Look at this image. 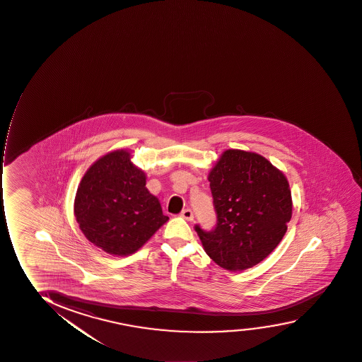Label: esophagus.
I'll list each match as a JSON object with an SVG mask.
<instances>
[{
	"label": "esophagus",
	"mask_w": 362,
	"mask_h": 362,
	"mask_svg": "<svg viewBox=\"0 0 362 362\" xmlns=\"http://www.w3.org/2000/svg\"><path fill=\"white\" fill-rule=\"evenodd\" d=\"M181 216H182L185 220H187V221H192L193 220V213H192L191 209H185L182 210V213H181Z\"/></svg>",
	"instance_id": "1"
}]
</instances>
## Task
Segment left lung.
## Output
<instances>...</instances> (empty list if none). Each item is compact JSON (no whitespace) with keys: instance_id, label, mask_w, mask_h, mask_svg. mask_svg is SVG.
I'll return each mask as SVG.
<instances>
[{"instance_id":"1","label":"left lung","mask_w":362,"mask_h":362,"mask_svg":"<svg viewBox=\"0 0 362 362\" xmlns=\"http://www.w3.org/2000/svg\"><path fill=\"white\" fill-rule=\"evenodd\" d=\"M208 180L218 223L210 232L196 226L205 253L225 270L257 265L279 245L292 218L287 177L257 153L227 149Z\"/></svg>"}]
</instances>
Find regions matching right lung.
Listing matches in <instances>:
<instances>
[{"label":"right lung","instance_id":"obj_1","mask_svg":"<svg viewBox=\"0 0 362 362\" xmlns=\"http://www.w3.org/2000/svg\"><path fill=\"white\" fill-rule=\"evenodd\" d=\"M146 179L125 149L107 153L88 168L78 183L74 215L93 245L114 257H127L169 220Z\"/></svg>","mask_w":362,"mask_h":362}]
</instances>
